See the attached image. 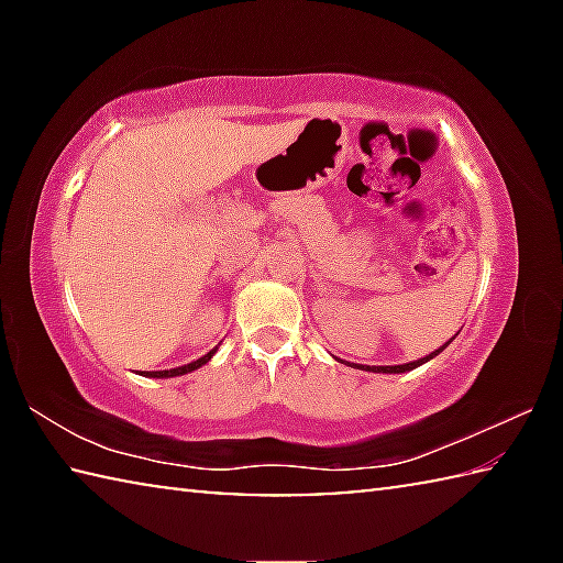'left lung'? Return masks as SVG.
Here are the masks:
<instances>
[{
	"label": "left lung",
	"instance_id": "1",
	"mask_svg": "<svg viewBox=\"0 0 563 563\" xmlns=\"http://www.w3.org/2000/svg\"><path fill=\"white\" fill-rule=\"evenodd\" d=\"M442 350H444V347H440V350H437V352H432L430 357H422V360H417V362H407V365H393V367H365V365H362V367L369 369V373H407V369H415V367L422 365V362L432 360L434 355H440Z\"/></svg>",
	"mask_w": 563,
	"mask_h": 563
}]
</instances>
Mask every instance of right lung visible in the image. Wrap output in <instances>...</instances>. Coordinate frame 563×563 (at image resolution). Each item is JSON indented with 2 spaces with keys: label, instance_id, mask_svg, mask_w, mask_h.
Here are the masks:
<instances>
[{
  "label": "right lung",
  "instance_id": "1",
  "mask_svg": "<svg viewBox=\"0 0 563 563\" xmlns=\"http://www.w3.org/2000/svg\"><path fill=\"white\" fill-rule=\"evenodd\" d=\"M213 352H216V350L208 352V355H203L201 360L190 362V365H184V367H174V369H158V373H144V375H146V377H176V375H186V373H190V369H198V367H201V365H206V362L213 357Z\"/></svg>",
  "mask_w": 563,
  "mask_h": 563
}]
</instances>
